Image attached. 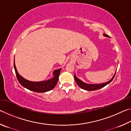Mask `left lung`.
I'll list each match as a JSON object with an SVG mask.
<instances>
[{
	"label": "left lung",
	"mask_w": 131,
	"mask_h": 131,
	"mask_svg": "<svg viewBox=\"0 0 131 131\" xmlns=\"http://www.w3.org/2000/svg\"><path fill=\"white\" fill-rule=\"evenodd\" d=\"M103 36H105V37H110V36H108V35H106V34H103ZM116 72H115L114 76L112 77V78L109 81H108L106 82V83H104L96 84H87V83H84V82H83V81H81L80 79L77 78V77L76 76V74H75V73H74V77L75 81H76V83L77 84V85H78L81 88H82V89H83L84 90H86V91H94V90H97L101 89V88L104 87L106 85H107L108 84H109L110 82L112 81L113 80L115 75H116Z\"/></svg>",
	"instance_id": "left-lung-1"
}]
</instances>
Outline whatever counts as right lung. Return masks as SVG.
I'll return each instance as SVG.
<instances>
[{
	"instance_id": "add662e5",
	"label": "right lung",
	"mask_w": 131,
	"mask_h": 131,
	"mask_svg": "<svg viewBox=\"0 0 131 131\" xmlns=\"http://www.w3.org/2000/svg\"><path fill=\"white\" fill-rule=\"evenodd\" d=\"M14 68L15 69V74L17 78L19 83L27 89L36 92H46L52 90L54 88L57 82L58 81L59 74H60L61 68L55 70L53 72V77L47 80L41 81H31L24 79L17 72L16 66L15 64V60H14Z\"/></svg>"
}]
</instances>
